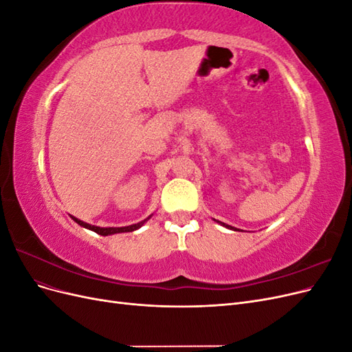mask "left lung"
I'll use <instances>...</instances> for the list:
<instances>
[{
    "label": "left lung",
    "instance_id": "1",
    "mask_svg": "<svg viewBox=\"0 0 352 352\" xmlns=\"http://www.w3.org/2000/svg\"><path fill=\"white\" fill-rule=\"evenodd\" d=\"M214 221L220 223V225H221L223 228H226V229H230V230H239V229H236V228H233V226H230V225H226V223H223V221H219V220H214Z\"/></svg>",
    "mask_w": 352,
    "mask_h": 352
}]
</instances>
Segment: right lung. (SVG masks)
<instances>
[{
  "mask_svg": "<svg viewBox=\"0 0 352 352\" xmlns=\"http://www.w3.org/2000/svg\"><path fill=\"white\" fill-rule=\"evenodd\" d=\"M70 217H72L74 221H76L79 226H82V228H85V229H89V230H92V232H95V233H98V235H101V236H109V235H114V233H123V232H133V230H138V229L144 226L145 221H148V220H150V219L153 217V214L148 216L146 219H144V220L140 221V223H135V225L123 226V228H100V226L89 225V223H87V221H82V220H79L78 217H74V216H70Z\"/></svg>",
  "mask_w": 352,
  "mask_h": 352,
  "instance_id": "right-lung-1",
  "label": "right lung"
}]
</instances>
